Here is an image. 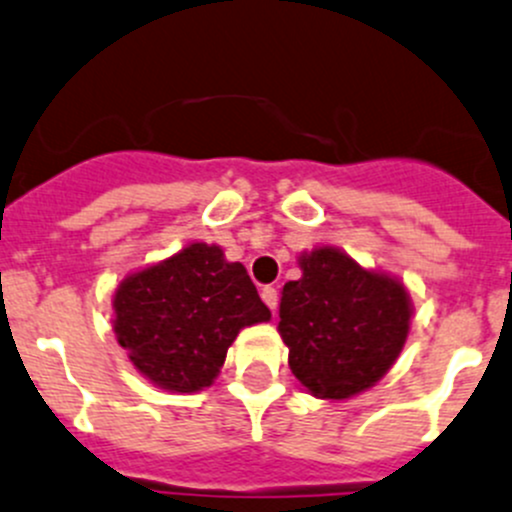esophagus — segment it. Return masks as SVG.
Here are the masks:
<instances>
[{
	"instance_id": "obj_1",
	"label": "esophagus",
	"mask_w": 512,
	"mask_h": 512,
	"mask_svg": "<svg viewBox=\"0 0 512 512\" xmlns=\"http://www.w3.org/2000/svg\"><path fill=\"white\" fill-rule=\"evenodd\" d=\"M261 298H263V303L268 305V308L273 310V313H276V308H278V291L273 286H266L261 291Z\"/></svg>"
}]
</instances>
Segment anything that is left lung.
Listing matches in <instances>:
<instances>
[{
    "instance_id": "left-lung-1",
    "label": "left lung",
    "mask_w": 512,
    "mask_h": 512,
    "mask_svg": "<svg viewBox=\"0 0 512 512\" xmlns=\"http://www.w3.org/2000/svg\"><path fill=\"white\" fill-rule=\"evenodd\" d=\"M300 271L298 281L283 286L278 310L288 365L313 397L365 392L387 374L407 342V288L333 246L300 256Z\"/></svg>"
}]
</instances>
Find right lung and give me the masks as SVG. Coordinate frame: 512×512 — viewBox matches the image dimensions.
<instances>
[{
    "mask_svg": "<svg viewBox=\"0 0 512 512\" xmlns=\"http://www.w3.org/2000/svg\"><path fill=\"white\" fill-rule=\"evenodd\" d=\"M113 330L135 370L167 392H199L217 379L241 328L271 320L241 263L197 241L125 278Z\"/></svg>",
    "mask_w": 512,
    "mask_h": 512,
    "instance_id": "right-lung-1",
    "label": "right lung"
}]
</instances>
